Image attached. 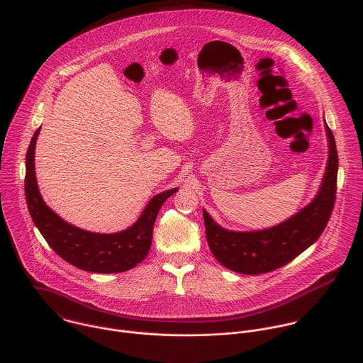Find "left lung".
<instances>
[{"instance_id":"8db88e82","label":"left lung","mask_w":363,"mask_h":363,"mask_svg":"<svg viewBox=\"0 0 363 363\" xmlns=\"http://www.w3.org/2000/svg\"><path fill=\"white\" fill-rule=\"evenodd\" d=\"M325 132L328 160L320 189L314 199L291 218L264 230L233 231L218 225L203 209L208 244L223 267L244 275L267 274L289 264L317 241L331 216L337 194L338 152L327 123Z\"/></svg>"}]
</instances>
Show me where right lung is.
<instances>
[{
    "label": "right lung",
    "mask_w": 363,
    "mask_h": 363,
    "mask_svg": "<svg viewBox=\"0 0 363 363\" xmlns=\"http://www.w3.org/2000/svg\"><path fill=\"white\" fill-rule=\"evenodd\" d=\"M40 128L35 132L26 152L25 196L29 215L52 250L65 261L94 274H118L140 264L151 247L152 227L162 203L178 188L155 195L143 213L129 228L112 233H92L75 227L56 215L43 201L35 174V147Z\"/></svg>",
    "instance_id": "right-lung-1"
}]
</instances>
